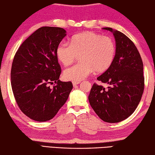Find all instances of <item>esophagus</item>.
<instances>
[{
  "label": "esophagus",
  "instance_id": "esophagus-1",
  "mask_svg": "<svg viewBox=\"0 0 155 155\" xmlns=\"http://www.w3.org/2000/svg\"><path fill=\"white\" fill-rule=\"evenodd\" d=\"M80 83L79 81H72V84L74 86H76L77 85H78Z\"/></svg>",
  "mask_w": 155,
  "mask_h": 155
}]
</instances>
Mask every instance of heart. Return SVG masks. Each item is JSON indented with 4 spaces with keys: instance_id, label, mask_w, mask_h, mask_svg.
<instances>
[{
    "instance_id": "heart-1",
    "label": "heart",
    "mask_w": 155,
    "mask_h": 155,
    "mask_svg": "<svg viewBox=\"0 0 155 155\" xmlns=\"http://www.w3.org/2000/svg\"><path fill=\"white\" fill-rule=\"evenodd\" d=\"M63 65L72 64L81 55V62L65 69L66 80L81 81L95 71L103 72L111 67L116 54V44L111 37L87 31L72 37L70 44L61 41L56 49Z\"/></svg>"
}]
</instances>
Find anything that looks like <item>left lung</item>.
Masks as SVG:
<instances>
[{
    "label": "left lung",
    "mask_w": 155,
    "mask_h": 155,
    "mask_svg": "<svg viewBox=\"0 0 155 155\" xmlns=\"http://www.w3.org/2000/svg\"><path fill=\"white\" fill-rule=\"evenodd\" d=\"M116 54L108 70L97 78L110 85L107 90L94 83L88 96L94 111L106 122L115 123L127 119L135 111L144 90L143 61L134 43L127 35L111 28Z\"/></svg>",
    "instance_id": "1"
}]
</instances>
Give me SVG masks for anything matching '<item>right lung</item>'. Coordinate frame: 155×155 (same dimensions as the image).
Instances as JSON below:
<instances>
[{"mask_svg":"<svg viewBox=\"0 0 155 155\" xmlns=\"http://www.w3.org/2000/svg\"><path fill=\"white\" fill-rule=\"evenodd\" d=\"M66 31L42 27L23 41L13 60L11 84L20 109L29 118L46 122L53 118L68 98L72 82H62L56 49ZM54 84L53 88L50 84Z\"/></svg>","mask_w":155,"mask_h":155,"instance_id":"1","label":"right lung"}]
</instances>
